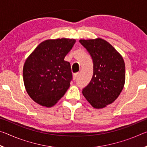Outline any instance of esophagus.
Segmentation results:
<instances>
[{"instance_id":"1","label":"esophagus","mask_w":147,"mask_h":147,"mask_svg":"<svg viewBox=\"0 0 147 147\" xmlns=\"http://www.w3.org/2000/svg\"><path fill=\"white\" fill-rule=\"evenodd\" d=\"M78 73H76L73 74V80H76V77L78 76Z\"/></svg>"}]
</instances>
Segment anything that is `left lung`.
Masks as SVG:
<instances>
[{
  "instance_id": "left-lung-1",
  "label": "left lung",
  "mask_w": 147,
  "mask_h": 147,
  "mask_svg": "<svg viewBox=\"0 0 147 147\" xmlns=\"http://www.w3.org/2000/svg\"><path fill=\"white\" fill-rule=\"evenodd\" d=\"M90 54L93 74L82 93L94 108H102L115 101L125 82V65L123 57L102 39L79 41Z\"/></svg>"
}]
</instances>
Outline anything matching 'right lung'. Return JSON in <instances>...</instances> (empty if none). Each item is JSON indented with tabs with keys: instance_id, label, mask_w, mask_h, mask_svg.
I'll list each match as a JSON object with an SVG mask.
<instances>
[{
	"instance_id": "1",
	"label": "right lung",
	"mask_w": 147,
	"mask_h": 147,
	"mask_svg": "<svg viewBox=\"0 0 147 147\" xmlns=\"http://www.w3.org/2000/svg\"><path fill=\"white\" fill-rule=\"evenodd\" d=\"M74 39H49L28 56L23 67L27 93L41 106H53L63 96L73 79L70 63L64 58L73 48Z\"/></svg>"
}]
</instances>
